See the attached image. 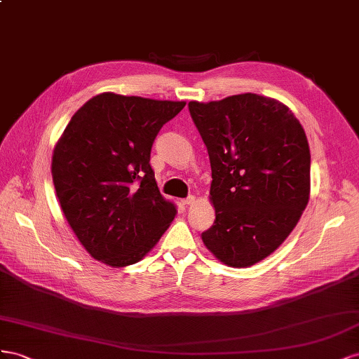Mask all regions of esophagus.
Returning a JSON list of instances; mask_svg holds the SVG:
<instances>
[{"mask_svg":"<svg viewBox=\"0 0 359 359\" xmlns=\"http://www.w3.org/2000/svg\"><path fill=\"white\" fill-rule=\"evenodd\" d=\"M182 203L185 204V206H192V204L196 203V197H194V196H189L188 198H183V200H182Z\"/></svg>","mask_w":359,"mask_h":359,"instance_id":"esophagus-1","label":"esophagus"}]
</instances>
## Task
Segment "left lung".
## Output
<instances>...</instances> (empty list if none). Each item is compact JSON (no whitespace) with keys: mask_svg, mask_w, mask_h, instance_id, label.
<instances>
[{"mask_svg":"<svg viewBox=\"0 0 359 359\" xmlns=\"http://www.w3.org/2000/svg\"><path fill=\"white\" fill-rule=\"evenodd\" d=\"M208 147L215 224L206 248L231 268L271 255L298 224L310 198V147L283 102L255 93L189 102Z\"/></svg>","mask_w":359,"mask_h":359,"instance_id":"left-lung-1","label":"left lung"}]
</instances>
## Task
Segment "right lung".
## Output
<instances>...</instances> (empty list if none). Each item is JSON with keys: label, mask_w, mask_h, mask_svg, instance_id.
<instances>
[{"label": "right lung", "mask_w": 359, "mask_h": 359, "mask_svg": "<svg viewBox=\"0 0 359 359\" xmlns=\"http://www.w3.org/2000/svg\"><path fill=\"white\" fill-rule=\"evenodd\" d=\"M185 105L107 91L87 100L58 138L50 171L60 208L93 259L112 268L142 260L176 217L150 150Z\"/></svg>", "instance_id": "right-lung-1"}]
</instances>
